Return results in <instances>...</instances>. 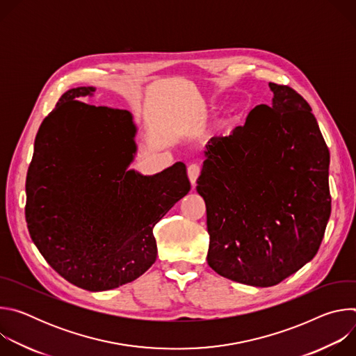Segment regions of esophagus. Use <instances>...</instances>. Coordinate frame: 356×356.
<instances>
[{
  "instance_id": "34e87169",
  "label": "esophagus",
  "mask_w": 356,
  "mask_h": 356,
  "mask_svg": "<svg viewBox=\"0 0 356 356\" xmlns=\"http://www.w3.org/2000/svg\"><path fill=\"white\" fill-rule=\"evenodd\" d=\"M200 172H201V169H200V166H198L197 163L188 165V168H187V176H188L190 183H191L193 186L195 184V181H197L198 176H200Z\"/></svg>"
}]
</instances>
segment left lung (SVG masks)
<instances>
[{"mask_svg": "<svg viewBox=\"0 0 356 356\" xmlns=\"http://www.w3.org/2000/svg\"><path fill=\"white\" fill-rule=\"evenodd\" d=\"M270 107L206 145L197 191L207 207V262L238 283L269 287L310 262L331 214L330 150L312 107L269 83Z\"/></svg>", "mask_w": 356, "mask_h": 356, "instance_id": "8db88e82", "label": "left lung"}]
</instances>
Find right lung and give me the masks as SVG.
Returning a JSON list of instances; mask_svg holds the SVG:
<instances>
[{
  "label": "right lung",
  "mask_w": 356,
  "mask_h": 356,
  "mask_svg": "<svg viewBox=\"0 0 356 356\" xmlns=\"http://www.w3.org/2000/svg\"><path fill=\"white\" fill-rule=\"evenodd\" d=\"M66 91L39 127L26 175L25 218L44 261L72 284L111 290L156 261L154 227L190 190L179 162L155 175L127 172L135 125L127 110Z\"/></svg>",
  "instance_id": "add662e5"
}]
</instances>
